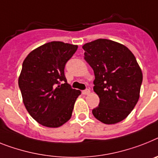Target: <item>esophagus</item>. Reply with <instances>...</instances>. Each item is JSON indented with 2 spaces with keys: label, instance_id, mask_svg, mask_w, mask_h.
I'll return each mask as SVG.
<instances>
[{
  "label": "esophagus",
  "instance_id": "34e87169",
  "mask_svg": "<svg viewBox=\"0 0 158 158\" xmlns=\"http://www.w3.org/2000/svg\"><path fill=\"white\" fill-rule=\"evenodd\" d=\"M82 93H83V95H88V94L90 93V90L89 89L83 90V91H82Z\"/></svg>",
  "mask_w": 158,
  "mask_h": 158
}]
</instances>
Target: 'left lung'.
Here are the masks:
<instances>
[{
	"label": "left lung",
	"mask_w": 158,
	"mask_h": 158,
	"mask_svg": "<svg viewBox=\"0 0 158 158\" xmlns=\"http://www.w3.org/2000/svg\"><path fill=\"white\" fill-rule=\"evenodd\" d=\"M83 49L84 59L93 69V89L99 98L92 114L104 124L122 121L140 97L143 75L136 58L126 46L108 39L88 42Z\"/></svg>",
	"instance_id": "obj_1"
}]
</instances>
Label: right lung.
Here are the masks:
<instances>
[{"mask_svg": "<svg viewBox=\"0 0 158 158\" xmlns=\"http://www.w3.org/2000/svg\"><path fill=\"white\" fill-rule=\"evenodd\" d=\"M77 49L76 45L50 42L32 50L22 63L18 85L24 105L43 126L58 128L71 119L81 91L67 83L64 68Z\"/></svg>", "mask_w": 158, "mask_h": 158, "instance_id": "obj_1", "label": "right lung"}]
</instances>
